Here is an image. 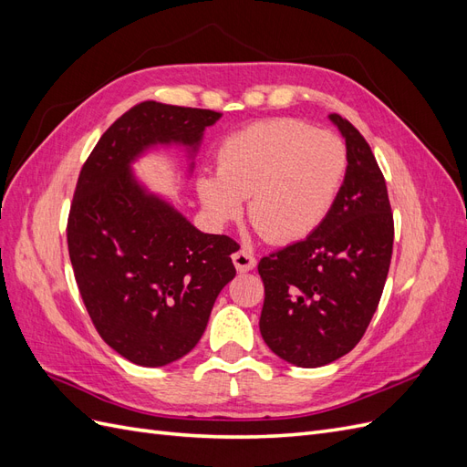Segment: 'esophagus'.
Instances as JSON below:
<instances>
[{
	"instance_id": "34e87169",
	"label": "esophagus",
	"mask_w": 467,
	"mask_h": 467,
	"mask_svg": "<svg viewBox=\"0 0 467 467\" xmlns=\"http://www.w3.org/2000/svg\"><path fill=\"white\" fill-rule=\"evenodd\" d=\"M232 261H234V265L237 268V273H249V271H253V268L257 266L255 257H253V253H249L247 249H239L237 253H234Z\"/></svg>"
}]
</instances>
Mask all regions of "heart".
Here are the masks:
<instances>
[{
  "label": "heart",
  "instance_id": "b5f03b06",
  "mask_svg": "<svg viewBox=\"0 0 467 467\" xmlns=\"http://www.w3.org/2000/svg\"><path fill=\"white\" fill-rule=\"evenodd\" d=\"M347 148L331 132L276 119L251 124L223 140L218 171L196 179L199 201L216 225L247 214L275 244L314 234L331 212L347 173Z\"/></svg>",
  "mask_w": 467,
  "mask_h": 467
}]
</instances>
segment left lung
<instances>
[{
  "label": "left lung",
  "mask_w": 467,
  "mask_h": 467,
  "mask_svg": "<svg viewBox=\"0 0 467 467\" xmlns=\"http://www.w3.org/2000/svg\"><path fill=\"white\" fill-rule=\"evenodd\" d=\"M347 146V173L319 228L259 263L266 347L300 368H317L357 347L384 290L393 216L384 175L348 120L329 115Z\"/></svg>",
  "instance_id": "left-lung-1"
}]
</instances>
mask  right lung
Returning a JSON list of instances; mask_svg holds the SVG:
<instances>
[{
	"label": "right lung",
	"mask_w": 467,
	"mask_h": 467,
	"mask_svg": "<svg viewBox=\"0 0 467 467\" xmlns=\"http://www.w3.org/2000/svg\"><path fill=\"white\" fill-rule=\"evenodd\" d=\"M222 112L140 103L110 126L83 165L67 220L69 261L103 341L158 368L196 347L222 288L235 276L228 235L196 230L134 165L177 148L194 171L204 132Z\"/></svg>",
	"instance_id": "obj_1"
}]
</instances>
